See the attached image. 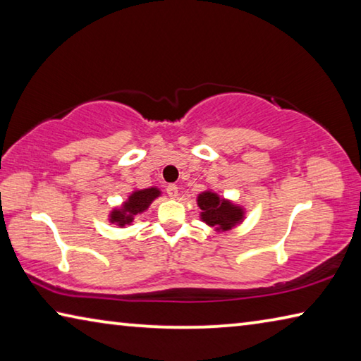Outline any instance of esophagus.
<instances>
[{"label":"esophagus","mask_w":361,"mask_h":361,"mask_svg":"<svg viewBox=\"0 0 361 361\" xmlns=\"http://www.w3.org/2000/svg\"><path fill=\"white\" fill-rule=\"evenodd\" d=\"M167 194H169L170 199L178 197V186H176V185H169L167 186Z\"/></svg>","instance_id":"1"}]
</instances>
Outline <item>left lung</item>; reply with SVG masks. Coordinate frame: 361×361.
<instances>
[{"mask_svg": "<svg viewBox=\"0 0 361 361\" xmlns=\"http://www.w3.org/2000/svg\"><path fill=\"white\" fill-rule=\"evenodd\" d=\"M197 207L200 209V219L216 232L234 229L245 219V209L242 205L221 197L212 189L197 195Z\"/></svg>", "mask_w": 361, "mask_h": 361, "instance_id": "1", "label": "left lung"}]
</instances>
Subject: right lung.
Wrapping results in <instances>:
<instances>
[{
	"mask_svg": "<svg viewBox=\"0 0 361 361\" xmlns=\"http://www.w3.org/2000/svg\"><path fill=\"white\" fill-rule=\"evenodd\" d=\"M162 194V191L156 186L146 188V189H133V191L127 195V199L119 207L109 212L108 221L116 224L118 228H126V226H132L133 219L137 215H142L149 209V205Z\"/></svg>",
	"mask_w": 361,
	"mask_h": 361,
	"instance_id": "add662e5",
	"label": "right lung"
}]
</instances>
